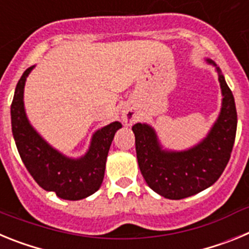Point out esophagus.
<instances>
[{"mask_svg":"<svg viewBox=\"0 0 249 249\" xmlns=\"http://www.w3.org/2000/svg\"><path fill=\"white\" fill-rule=\"evenodd\" d=\"M122 120H123V122H124V124H126V126H131L132 123L135 122V118L132 117L131 114L126 113V112H124V113H122Z\"/></svg>","mask_w":249,"mask_h":249,"instance_id":"1","label":"esophagus"}]
</instances>
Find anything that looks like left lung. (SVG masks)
Here are the masks:
<instances>
[{
  "instance_id": "left-lung-1",
  "label": "left lung",
  "mask_w": 249,
  "mask_h": 249,
  "mask_svg": "<svg viewBox=\"0 0 249 249\" xmlns=\"http://www.w3.org/2000/svg\"><path fill=\"white\" fill-rule=\"evenodd\" d=\"M207 62L215 63L211 59ZM222 108L202 142L187 151H164L155 129L146 123L132 127L138 166L149 188L164 198L182 199L212 186L223 173L232 153L237 131V111L232 91L218 67Z\"/></svg>"
}]
</instances>
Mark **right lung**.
Here are the masks:
<instances>
[{"label":"right lung","instance_id":"add662e5","mask_svg":"<svg viewBox=\"0 0 249 249\" xmlns=\"http://www.w3.org/2000/svg\"><path fill=\"white\" fill-rule=\"evenodd\" d=\"M27 68L16 86L11 105L12 133L21 160L30 175L43 190L54 192L59 198L78 201L93 195L102 184L106 160L114 133L122 127L112 122L93 135L91 146L83 157L68 158L52 148L30 124L23 105V89L30 72Z\"/></svg>","mask_w":249,"mask_h":249}]
</instances>
